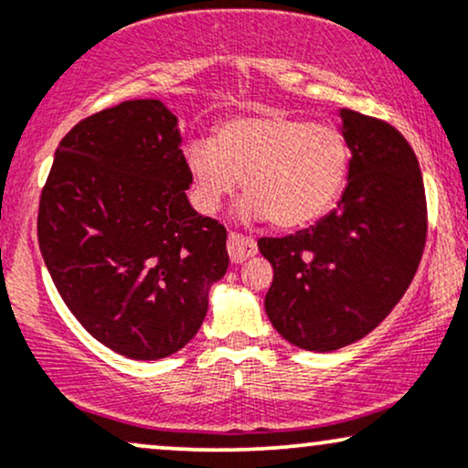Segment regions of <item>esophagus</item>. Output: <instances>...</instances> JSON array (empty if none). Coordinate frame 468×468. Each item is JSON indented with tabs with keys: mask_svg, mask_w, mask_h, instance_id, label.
Listing matches in <instances>:
<instances>
[{
	"mask_svg": "<svg viewBox=\"0 0 468 468\" xmlns=\"http://www.w3.org/2000/svg\"><path fill=\"white\" fill-rule=\"evenodd\" d=\"M229 257L233 263H244L246 259L257 255V241L239 233H229Z\"/></svg>",
	"mask_w": 468,
	"mask_h": 468,
	"instance_id": "esophagus-1",
	"label": "esophagus"
}]
</instances>
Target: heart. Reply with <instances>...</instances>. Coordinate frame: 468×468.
<instances>
[{"mask_svg":"<svg viewBox=\"0 0 468 468\" xmlns=\"http://www.w3.org/2000/svg\"><path fill=\"white\" fill-rule=\"evenodd\" d=\"M185 163L202 211H216L241 178L246 216L303 229L323 219L345 194L351 144L331 123L257 112L227 120L213 142L191 144Z\"/></svg>","mask_w":468,"mask_h":468,"instance_id":"obj_1","label":"heart"}]
</instances>
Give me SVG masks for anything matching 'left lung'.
I'll use <instances>...</instances> for the list:
<instances>
[{"instance_id": "left-lung-1", "label": "left lung", "mask_w": 468, "mask_h": 468, "mask_svg": "<svg viewBox=\"0 0 468 468\" xmlns=\"http://www.w3.org/2000/svg\"><path fill=\"white\" fill-rule=\"evenodd\" d=\"M351 172L337 209L288 238H261L274 279L266 314L298 348L329 353L368 335L412 283L427 200L412 145L388 122L342 109Z\"/></svg>"}]
</instances>
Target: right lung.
I'll return each instance as SVG.
<instances>
[{
	"mask_svg": "<svg viewBox=\"0 0 468 468\" xmlns=\"http://www.w3.org/2000/svg\"><path fill=\"white\" fill-rule=\"evenodd\" d=\"M189 185L176 117L159 100L95 112L56 148L38 249L78 323L120 356L180 351L227 272V229L194 211Z\"/></svg>",
	"mask_w": 468,
	"mask_h": 468,
	"instance_id": "obj_1",
	"label": "right lung"
}]
</instances>
